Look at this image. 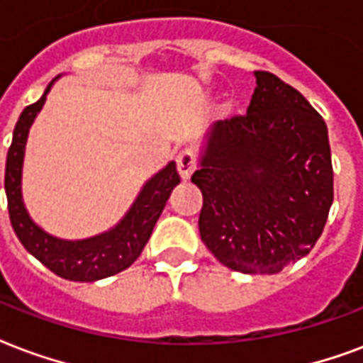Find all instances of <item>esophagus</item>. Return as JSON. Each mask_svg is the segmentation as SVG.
I'll list each match as a JSON object with an SVG mask.
<instances>
[{
	"label": "esophagus",
	"instance_id": "obj_1",
	"mask_svg": "<svg viewBox=\"0 0 363 363\" xmlns=\"http://www.w3.org/2000/svg\"><path fill=\"white\" fill-rule=\"evenodd\" d=\"M196 169V160H194V154L190 150L181 152L179 156H177V171H179V175H181L182 181H188L190 175Z\"/></svg>",
	"mask_w": 363,
	"mask_h": 363
}]
</instances>
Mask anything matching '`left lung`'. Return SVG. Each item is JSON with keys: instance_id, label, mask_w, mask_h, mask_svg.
<instances>
[{"instance_id": "left-lung-1", "label": "left lung", "mask_w": 363, "mask_h": 363, "mask_svg": "<svg viewBox=\"0 0 363 363\" xmlns=\"http://www.w3.org/2000/svg\"><path fill=\"white\" fill-rule=\"evenodd\" d=\"M247 114L207 131L200 236L225 267L276 274L308 255L333 203L328 125L297 89L255 72Z\"/></svg>"}]
</instances>
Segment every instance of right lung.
Masks as SVG:
<instances>
[{
  "label": "right lung",
  "mask_w": 363,
  "mask_h": 363,
  "mask_svg": "<svg viewBox=\"0 0 363 363\" xmlns=\"http://www.w3.org/2000/svg\"><path fill=\"white\" fill-rule=\"evenodd\" d=\"M59 79V77H55ZM52 79L40 101L22 110L13 131V143L5 163V194L13 230L28 253L45 264L51 272L72 281H96L125 270L143 253L150 240L154 225L169 200L173 188L181 182L175 162H169L160 173L146 181L131 209L120 223L99 236L85 240H60L47 234L28 215L22 201V162L26 150L28 131L35 116L45 104Z\"/></svg>",
  "instance_id": "right-lung-1"
}]
</instances>
